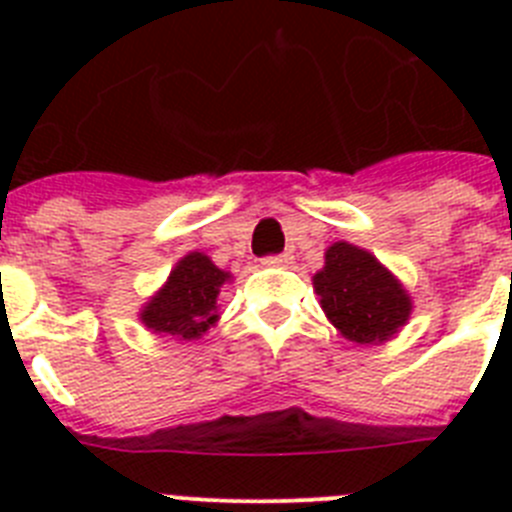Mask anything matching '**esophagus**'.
I'll list each match as a JSON object with an SVG mask.
<instances>
[{
    "instance_id": "1",
    "label": "esophagus",
    "mask_w": 512,
    "mask_h": 512,
    "mask_svg": "<svg viewBox=\"0 0 512 512\" xmlns=\"http://www.w3.org/2000/svg\"><path fill=\"white\" fill-rule=\"evenodd\" d=\"M264 264L266 266H287V264H292V256H289V253H277V256H266Z\"/></svg>"
}]
</instances>
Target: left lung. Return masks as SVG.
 I'll list each match as a JSON object with an SVG mask.
<instances>
[{
	"label": "left lung",
	"instance_id": "left-lung-1",
	"mask_svg": "<svg viewBox=\"0 0 512 512\" xmlns=\"http://www.w3.org/2000/svg\"><path fill=\"white\" fill-rule=\"evenodd\" d=\"M325 318L346 341L379 346L410 320L413 297L366 248L336 241L325 248L323 269L312 277Z\"/></svg>",
	"mask_w": 512,
	"mask_h": 512
}]
</instances>
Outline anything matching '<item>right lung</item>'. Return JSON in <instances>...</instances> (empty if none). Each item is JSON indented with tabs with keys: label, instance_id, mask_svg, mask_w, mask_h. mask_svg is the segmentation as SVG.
<instances>
[{
	"label": "right lung",
	"instance_id": "add662e5",
	"mask_svg": "<svg viewBox=\"0 0 512 512\" xmlns=\"http://www.w3.org/2000/svg\"><path fill=\"white\" fill-rule=\"evenodd\" d=\"M228 282H233V274L217 269L207 253H187L176 261L156 295L140 307V323L176 343L197 341L220 320L217 297Z\"/></svg>",
	"mask_w": 512,
	"mask_h": 512
}]
</instances>
